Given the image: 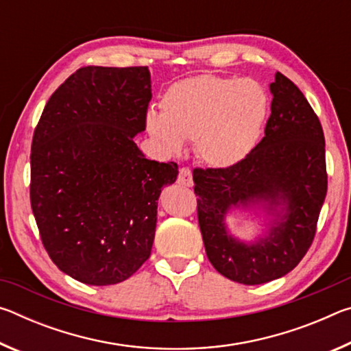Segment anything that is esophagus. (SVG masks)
Instances as JSON below:
<instances>
[{"label": "esophagus", "mask_w": 351, "mask_h": 351, "mask_svg": "<svg viewBox=\"0 0 351 351\" xmlns=\"http://www.w3.org/2000/svg\"><path fill=\"white\" fill-rule=\"evenodd\" d=\"M178 184L180 186H186V187H192L193 186V176H192V170L182 167L180 170V176H178Z\"/></svg>", "instance_id": "1"}]
</instances>
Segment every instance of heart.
Returning a JSON list of instances; mask_svg holds the SVG:
<instances>
[{
	"label": "heart",
	"instance_id": "heart-1",
	"mask_svg": "<svg viewBox=\"0 0 351 351\" xmlns=\"http://www.w3.org/2000/svg\"><path fill=\"white\" fill-rule=\"evenodd\" d=\"M269 112L268 93L257 80L203 74L176 82L148 111L145 128L165 154L195 153L215 169L241 162L257 145Z\"/></svg>",
	"mask_w": 351,
	"mask_h": 351
}]
</instances>
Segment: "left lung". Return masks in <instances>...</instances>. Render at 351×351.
Wrapping results in <instances>:
<instances>
[{
	"mask_svg": "<svg viewBox=\"0 0 351 351\" xmlns=\"http://www.w3.org/2000/svg\"><path fill=\"white\" fill-rule=\"evenodd\" d=\"M265 138L241 162L193 170L207 258L243 285L287 276L311 246L326 195L325 139L302 91L283 74L269 85ZM245 211L262 229L252 241L232 234L227 218Z\"/></svg>",
	"mask_w": 351,
	"mask_h": 351,
	"instance_id": "8db88e82",
	"label": "left lung"
}]
</instances>
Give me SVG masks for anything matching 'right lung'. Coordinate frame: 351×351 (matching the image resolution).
Masks as SVG:
<instances>
[{
  "label": "right lung",
  "mask_w": 351,
  "mask_h": 351,
  "mask_svg": "<svg viewBox=\"0 0 351 351\" xmlns=\"http://www.w3.org/2000/svg\"><path fill=\"white\" fill-rule=\"evenodd\" d=\"M152 75L145 66H86L47 100L31 152V206L41 241L64 274L106 287L150 257L164 186L176 162L145 158Z\"/></svg>",
  "instance_id": "obj_1"
}]
</instances>
